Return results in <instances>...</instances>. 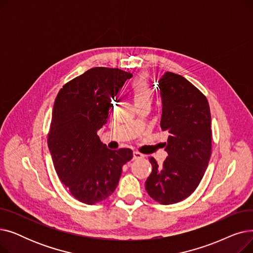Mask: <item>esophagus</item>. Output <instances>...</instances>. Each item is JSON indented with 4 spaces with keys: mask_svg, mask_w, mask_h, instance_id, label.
Instances as JSON below:
<instances>
[{
    "mask_svg": "<svg viewBox=\"0 0 253 253\" xmlns=\"http://www.w3.org/2000/svg\"><path fill=\"white\" fill-rule=\"evenodd\" d=\"M144 156L142 155V154H140L139 152H137V151H134L133 152V159L134 160H136V159H141V158H143Z\"/></svg>",
    "mask_w": 253,
    "mask_h": 253,
    "instance_id": "1",
    "label": "esophagus"
}]
</instances>
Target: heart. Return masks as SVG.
<instances>
[{
	"instance_id": "b5f03b06",
	"label": "heart",
	"mask_w": 253,
	"mask_h": 253,
	"mask_svg": "<svg viewBox=\"0 0 253 253\" xmlns=\"http://www.w3.org/2000/svg\"><path fill=\"white\" fill-rule=\"evenodd\" d=\"M132 93H133V97L135 103H151L153 98V92L152 89L147 81V79L138 78L132 83Z\"/></svg>"
}]
</instances>
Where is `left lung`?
Instances as JSON below:
<instances>
[{
  "mask_svg": "<svg viewBox=\"0 0 253 253\" xmlns=\"http://www.w3.org/2000/svg\"><path fill=\"white\" fill-rule=\"evenodd\" d=\"M162 95L160 126L169 133L168 157L159 165L150 157L152 173L145 190L169 205L188 198L200 183L211 156V115L207 98L180 75L167 72L159 81Z\"/></svg>",
  "mask_w": 253,
  "mask_h": 253,
  "instance_id": "left-lung-1",
  "label": "left lung"
}]
</instances>
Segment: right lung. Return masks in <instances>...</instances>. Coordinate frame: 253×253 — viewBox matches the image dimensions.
Here are the masks:
<instances>
[{
	"label": "right lung",
	"instance_id": "add662e5",
	"mask_svg": "<svg viewBox=\"0 0 253 253\" xmlns=\"http://www.w3.org/2000/svg\"><path fill=\"white\" fill-rule=\"evenodd\" d=\"M130 73L93 68L66 83L52 110L48 148L56 173L71 194L92 205L116 190L130 149L112 151L97 135L109 116L112 98Z\"/></svg>",
	"mask_w": 253,
	"mask_h": 253
}]
</instances>
